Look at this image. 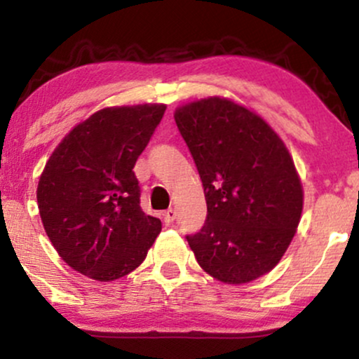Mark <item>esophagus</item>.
I'll use <instances>...</instances> for the list:
<instances>
[{
	"label": "esophagus",
	"instance_id": "1",
	"mask_svg": "<svg viewBox=\"0 0 359 359\" xmlns=\"http://www.w3.org/2000/svg\"><path fill=\"white\" fill-rule=\"evenodd\" d=\"M175 217H177V212H175V209H167L165 212H163V219H165V222L167 224H170V222H174L175 221Z\"/></svg>",
	"mask_w": 359,
	"mask_h": 359
}]
</instances>
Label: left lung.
I'll use <instances>...</instances> for the list:
<instances>
[{
    "instance_id": "8db88e82",
    "label": "left lung",
    "mask_w": 359,
    "mask_h": 359,
    "mask_svg": "<svg viewBox=\"0 0 359 359\" xmlns=\"http://www.w3.org/2000/svg\"><path fill=\"white\" fill-rule=\"evenodd\" d=\"M203 180L208 216L187 241L204 271L224 283L269 273L302 214L304 192L287 147L258 114L208 97L175 111Z\"/></svg>"
}]
</instances>
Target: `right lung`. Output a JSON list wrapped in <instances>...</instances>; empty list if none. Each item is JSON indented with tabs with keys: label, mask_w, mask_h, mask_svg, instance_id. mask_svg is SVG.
I'll return each mask as SVG.
<instances>
[{
	"label": "right lung",
	"mask_w": 359,
	"mask_h": 359,
	"mask_svg": "<svg viewBox=\"0 0 359 359\" xmlns=\"http://www.w3.org/2000/svg\"><path fill=\"white\" fill-rule=\"evenodd\" d=\"M165 104L104 108L77 125L48 158L36 189L45 233L62 259L100 282L142 265L162 222L140 208L133 167Z\"/></svg>",
	"instance_id": "obj_1"
}]
</instances>
